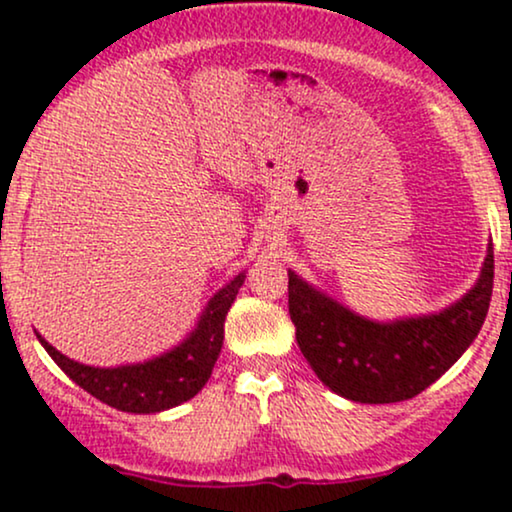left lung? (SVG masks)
I'll return each mask as SVG.
<instances>
[{
    "instance_id": "obj_1",
    "label": "left lung",
    "mask_w": 512,
    "mask_h": 512,
    "mask_svg": "<svg viewBox=\"0 0 512 512\" xmlns=\"http://www.w3.org/2000/svg\"><path fill=\"white\" fill-rule=\"evenodd\" d=\"M493 291V245L477 284L440 313L373 322L289 269V313L305 361L351 402L390 404L433 385L474 342Z\"/></svg>"
}]
</instances>
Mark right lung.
Returning a JSON list of instances; mask_svg holds the SVG:
<instances>
[{
    "mask_svg": "<svg viewBox=\"0 0 512 512\" xmlns=\"http://www.w3.org/2000/svg\"><path fill=\"white\" fill-rule=\"evenodd\" d=\"M245 272L233 276L223 289L214 293L204 313L199 315L195 330L187 334L178 346L166 354L149 358L144 363H129L117 368H96L72 361L55 346L45 342L38 332V342L52 356L76 385L84 387L108 407L129 414H156L187 402L207 385L214 370L216 358L223 346V322H226L231 303L236 301L238 289L243 286Z\"/></svg>",
    "mask_w": 512,
    "mask_h": 512,
    "instance_id": "add662e5",
    "label": "right lung"
}]
</instances>
